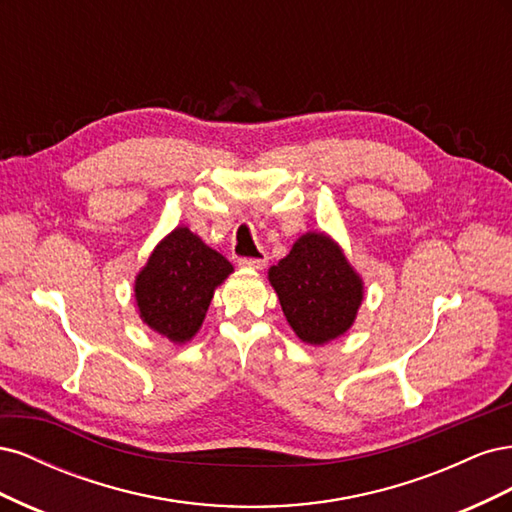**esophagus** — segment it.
Instances as JSON below:
<instances>
[{
	"label": "esophagus",
	"instance_id": "obj_1",
	"mask_svg": "<svg viewBox=\"0 0 512 512\" xmlns=\"http://www.w3.org/2000/svg\"><path fill=\"white\" fill-rule=\"evenodd\" d=\"M265 265H267L265 252H260V258H239V267H245V269L260 271V269H265Z\"/></svg>",
	"mask_w": 512,
	"mask_h": 512
}]
</instances>
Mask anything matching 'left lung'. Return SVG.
I'll return each instance as SVG.
<instances>
[{
    "instance_id": "left-lung-1",
    "label": "left lung",
    "mask_w": 512,
    "mask_h": 512,
    "mask_svg": "<svg viewBox=\"0 0 512 512\" xmlns=\"http://www.w3.org/2000/svg\"><path fill=\"white\" fill-rule=\"evenodd\" d=\"M282 312L303 344L324 346L342 337L365 297L363 277L327 232H305L286 258L269 269Z\"/></svg>"
}]
</instances>
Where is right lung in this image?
Returning a JSON list of instances; mask_svg holds the SVG:
<instances>
[{"label": "right lung", "mask_w": 512, "mask_h": 512, "mask_svg": "<svg viewBox=\"0 0 512 512\" xmlns=\"http://www.w3.org/2000/svg\"><path fill=\"white\" fill-rule=\"evenodd\" d=\"M235 271L188 228L177 226L153 247L134 280L138 316L151 331L185 344L203 327L213 292Z\"/></svg>", "instance_id": "obj_1"}]
</instances>
